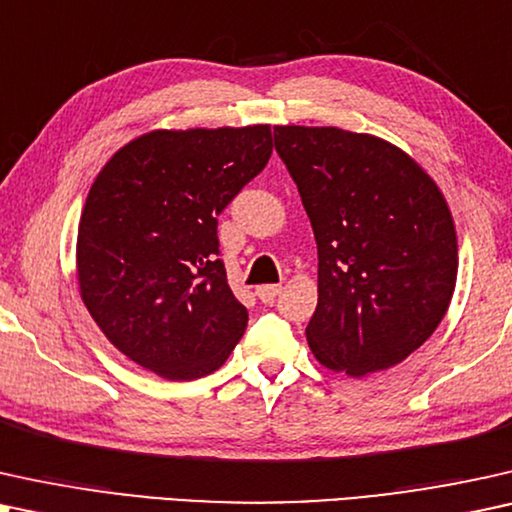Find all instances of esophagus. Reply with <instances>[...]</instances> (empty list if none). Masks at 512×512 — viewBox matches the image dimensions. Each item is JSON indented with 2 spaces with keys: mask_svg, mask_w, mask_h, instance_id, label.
Here are the masks:
<instances>
[{
  "mask_svg": "<svg viewBox=\"0 0 512 512\" xmlns=\"http://www.w3.org/2000/svg\"><path fill=\"white\" fill-rule=\"evenodd\" d=\"M281 290V285H262V288H257V297H260V302L271 304L278 295H281Z\"/></svg>",
  "mask_w": 512,
  "mask_h": 512,
  "instance_id": "obj_1",
  "label": "esophagus"
}]
</instances>
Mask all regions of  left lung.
<instances>
[{"instance_id":"obj_1","label":"left lung","mask_w":512,"mask_h":512,"mask_svg":"<svg viewBox=\"0 0 512 512\" xmlns=\"http://www.w3.org/2000/svg\"><path fill=\"white\" fill-rule=\"evenodd\" d=\"M318 245L306 327L327 370L365 377L419 349L452 302L459 252L433 177L391 142L335 126H276Z\"/></svg>"}]
</instances>
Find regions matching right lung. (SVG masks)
I'll return each mask as SVG.
<instances>
[{"mask_svg":"<svg viewBox=\"0 0 512 512\" xmlns=\"http://www.w3.org/2000/svg\"><path fill=\"white\" fill-rule=\"evenodd\" d=\"M271 126L152 131L119 149L86 196L77 281L117 349L170 381L215 372L248 311L227 283L217 215L267 166Z\"/></svg>","mask_w":512,"mask_h":512,"instance_id":"obj_1","label":"right lung"}]
</instances>
